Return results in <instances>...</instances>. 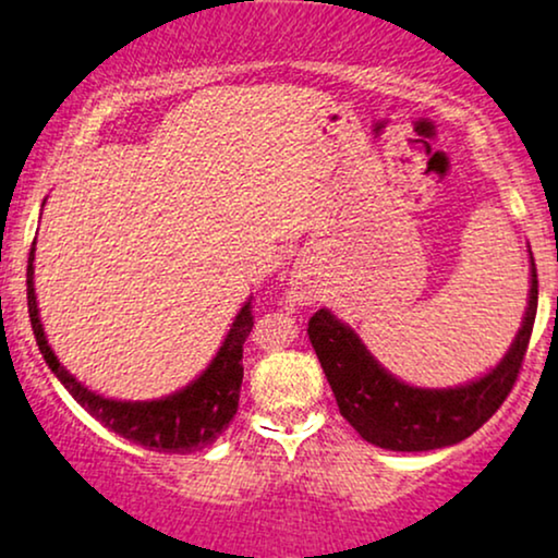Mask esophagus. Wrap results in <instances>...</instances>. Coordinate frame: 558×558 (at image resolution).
<instances>
[{
    "label": "esophagus",
    "instance_id": "obj_1",
    "mask_svg": "<svg viewBox=\"0 0 558 558\" xmlns=\"http://www.w3.org/2000/svg\"><path fill=\"white\" fill-rule=\"evenodd\" d=\"M293 291H296L299 301H304V304H312V301L317 299L319 288H317V280L312 278V272L301 270L296 278H293Z\"/></svg>",
    "mask_w": 558,
    "mask_h": 558
}]
</instances>
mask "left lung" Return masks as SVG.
Returning a JSON list of instances; mask_svg holds the SVG:
<instances>
[{
	"instance_id": "8db88e82",
	"label": "left lung",
	"mask_w": 558,
	"mask_h": 558,
	"mask_svg": "<svg viewBox=\"0 0 558 558\" xmlns=\"http://www.w3.org/2000/svg\"><path fill=\"white\" fill-rule=\"evenodd\" d=\"M530 301L522 328L488 375L457 388H414L380 367L349 325L319 310L310 341L323 364L338 409L367 444L390 451H433L470 438L506 401L520 375L537 312V272L530 254Z\"/></svg>"
}]
</instances>
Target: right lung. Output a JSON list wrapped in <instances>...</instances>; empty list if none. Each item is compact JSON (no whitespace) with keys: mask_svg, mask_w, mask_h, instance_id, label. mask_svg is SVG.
Listing matches in <instances>:
<instances>
[{"mask_svg":"<svg viewBox=\"0 0 558 558\" xmlns=\"http://www.w3.org/2000/svg\"><path fill=\"white\" fill-rule=\"evenodd\" d=\"M34 252L36 246H31L28 275H25L28 280L25 283H28V315L38 351L47 360L49 369L57 375V380L70 390V396L92 417L99 420L105 427H110L112 433L123 435L125 440H133V444L149 448V451L170 453L196 451V448L215 444L228 430L230 420L239 412V393L243 380V341H246L248 332L254 328L252 299L241 306L239 317L230 325V332L226 336V341H222L220 351H217V356L194 383H189L178 393L165 396V399L157 401H114L81 386L54 356L52 345H49L47 336H44L41 317H38L36 306Z\"/></svg>","mask_w":558,"mask_h":558,"instance_id":"right-lung-1","label":"right lung"}]
</instances>
